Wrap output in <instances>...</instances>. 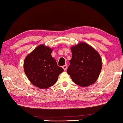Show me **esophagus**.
I'll use <instances>...</instances> for the list:
<instances>
[{"mask_svg":"<svg viewBox=\"0 0 123 123\" xmlns=\"http://www.w3.org/2000/svg\"><path fill=\"white\" fill-rule=\"evenodd\" d=\"M67 64H65V65H64L63 67H62V68H63V69H64V71H66V70H67Z\"/></svg>","mask_w":123,"mask_h":123,"instance_id":"esophagus-1","label":"esophagus"}]
</instances>
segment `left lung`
Instances as JSON below:
<instances>
[{"mask_svg":"<svg viewBox=\"0 0 123 123\" xmlns=\"http://www.w3.org/2000/svg\"><path fill=\"white\" fill-rule=\"evenodd\" d=\"M72 58L67 69L73 81L81 87L89 86L96 81L101 72L102 61L96 50L85 42L70 48Z\"/></svg>","mask_w":123,"mask_h":123,"instance_id":"8db88e82","label":"left lung"}]
</instances>
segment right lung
<instances>
[{
  "mask_svg": "<svg viewBox=\"0 0 123 123\" xmlns=\"http://www.w3.org/2000/svg\"><path fill=\"white\" fill-rule=\"evenodd\" d=\"M53 49L41 44L26 56L24 61V69L27 78L34 86L46 89L57 82L63 68L57 66L52 57Z\"/></svg>",
  "mask_w": 123,
  "mask_h": 123,
  "instance_id": "1",
  "label": "right lung"
}]
</instances>
